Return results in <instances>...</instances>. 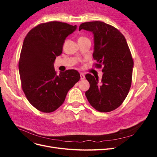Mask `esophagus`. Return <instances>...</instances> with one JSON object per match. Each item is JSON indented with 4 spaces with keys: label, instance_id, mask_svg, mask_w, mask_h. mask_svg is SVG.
Returning a JSON list of instances; mask_svg holds the SVG:
<instances>
[{
    "label": "esophagus",
    "instance_id": "esophagus-1",
    "mask_svg": "<svg viewBox=\"0 0 157 157\" xmlns=\"http://www.w3.org/2000/svg\"><path fill=\"white\" fill-rule=\"evenodd\" d=\"M80 79H81V80H83V79L85 78V76L83 73H80Z\"/></svg>",
    "mask_w": 157,
    "mask_h": 157
}]
</instances>
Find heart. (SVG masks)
<instances>
[{
    "instance_id": "heart-1",
    "label": "heart",
    "mask_w": 157,
    "mask_h": 157,
    "mask_svg": "<svg viewBox=\"0 0 157 157\" xmlns=\"http://www.w3.org/2000/svg\"><path fill=\"white\" fill-rule=\"evenodd\" d=\"M82 38H84V37H80V38H79V39H82Z\"/></svg>"
}]
</instances>
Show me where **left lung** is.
I'll return each instance as SVG.
<instances>
[{
  "instance_id": "1",
  "label": "left lung",
  "mask_w": 157,
  "mask_h": 157,
  "mask_svg": "<svg viewBox=\"0 0 157 157\" xmlns=\"http://www.w3.org/2000/svg\"><path fill=\"white\" fill-rule=\"evenodd\" d=\"M81 29L93 33V66L102 68L103 72L101 82L98 77L85 75L90 83L85 95L96 110L112 111L124 101L131 87L134 61L130 48L120 31L103 21L82 23L78 30Z\"/></svg>"
}]
</instances>
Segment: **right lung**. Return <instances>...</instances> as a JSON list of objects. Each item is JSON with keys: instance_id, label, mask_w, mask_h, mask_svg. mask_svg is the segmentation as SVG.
I'll return each instance as SVG.
<instances>
[{"instance_id": "obj_1", "label": "right lung", "mask_w": 157, "mask_h": 157, "mask_svg": "<svg viewBox=\"0 0 157 157\" xmlns=\"http://www.w3.org/2000/svg\"><path fill=\"white\" fill-rule=\"evenodd\" d=\"M76 29V25L50 21L33 28L25 37L18 65L21 88L27 100L41 112L58 109L80 80L77 71L66 70L58 75L54 67L66 37Z\"/></svg>"}]
</instances>
